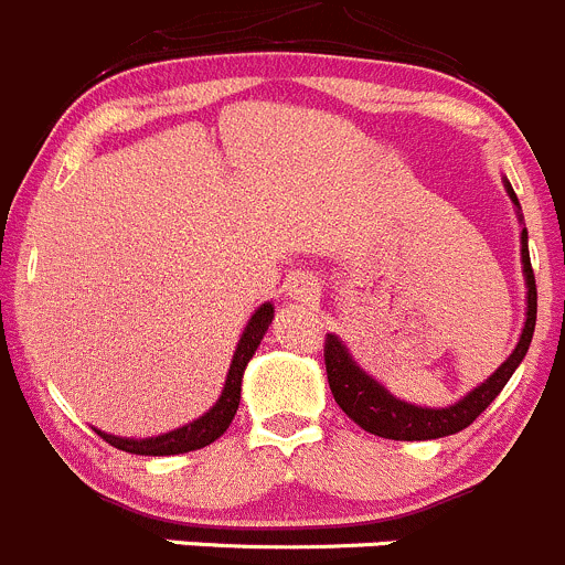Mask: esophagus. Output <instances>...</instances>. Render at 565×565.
<instances>
[{
    "instance_id": "1",
    "label": "esophagus",
    "mask_w": 565,
    "mask_h": 565,
    "mask_svg": "<svg viewBox=\"0 0 565 565\" xmlns=\"http://www.w3.org/2000/svg\"><path fill=\"white\" fill-rule=\"evenodd\" d=\"M287 298L295 300V303H315L320 298L318 281L307 273H295L287 281Z\"/></svg>"
}]
</instances>
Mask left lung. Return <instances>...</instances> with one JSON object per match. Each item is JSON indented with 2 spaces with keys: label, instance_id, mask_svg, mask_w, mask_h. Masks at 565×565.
<instances>
[{
  "label": "left lung",
  "instance_id": "8db88e82",
  "mask_svg": "<svg viewBox=\"0 0 565 565\" xmlns=\"http://www.w3.org/2000/svg\"><path fill=\"white\" fill-rule=\"evenodd\" d=\"M504 189H508L510 200H513L515 209H519L521 220V205L513 186L504 181ZM521 265H524L526 281V320L524 329H521L519 345H515L513 354L497 367V373H490L479 387H473L471 393L462 395L460 402H455L451 407H415V404L395 398V395L387 393L376 379L367 376V373L356 365V360L351 356V351H348L345 342H342L340 337L326 334V376H329L331 395H334V402L340 404L342 413L354 420V424H360L365 431L387 437V440H435V437L455 435V431L471 426L473 420L490 407V402L502 393V387L510 382L515 367L521 365V360H524L526 351H530L537 315V289L535 273H532L530 265V247H526V228H521Z\"/></svg>",
  "mask_w": 565,
  "mask_h": 565
}]
</instances>
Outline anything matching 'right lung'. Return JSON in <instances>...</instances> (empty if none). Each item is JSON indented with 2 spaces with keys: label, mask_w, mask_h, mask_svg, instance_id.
Returning a JSON list of instances; mask_svg holds the SVG:
<instances>
[{
  "label": "right lung",
  "mask_w": 565,
  "mask_h": 565,
  "mask_svg": "<svg viewBox=\"0 0 565 565\" xmlns=\"http://www.w3.org/2000/svg\"><path fill=\"white\" fill-rule=\"evenodd\" d=\"M270 323H273V303H262V307L250 315V320H247L239 342H236V351H234V360H231L223 395H220L217 404H214V407H211L205 415H200L198 420L181 426V429L167 431V435L141 437V440H136V437H116V435H108V431H99V429H97V435L103 437L105 443H110L114 449L130 451V455H141V457L183 455V451L203 449V446L214 443L225 429H228L231 420H234V415H236V409H239L242 376H245V367H247V362H250V356L256 354L258 342L265 340L267 326Z\"/></svg>",
  "instance_id": "right-lung-1"
}]
</instances>
